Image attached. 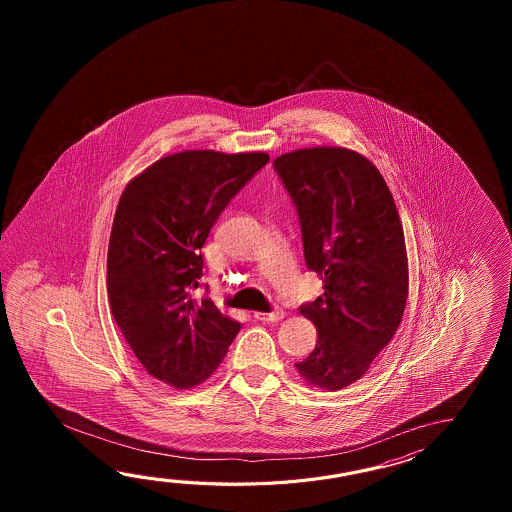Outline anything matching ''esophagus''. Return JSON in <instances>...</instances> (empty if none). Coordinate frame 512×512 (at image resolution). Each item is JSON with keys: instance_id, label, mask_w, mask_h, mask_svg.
<instances>
[{"instance_id": "esophagus-1", "label": "esophagus", "mask_w": 512, "mask_h": 512, "mask_svg": "<svg viewBox=\"0 0 512 512\" xmlns=\"http://www.w3.org/2000/svg\"><path fill=\"white\" fill-rule=\"evenodd\" d=\"M283 316H285V311L283 309H274L271 313H254V318H258L261 322H280Z\"/></svg>"}]
</instances>
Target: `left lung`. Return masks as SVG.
<instances>
[{"label":"left lung","instance_id":"8db88e82","mask_svg":"<svg viewBox=\"0 0 512 512\" xmlns=\"http://www.w3.org/2000/svg\"><path fill=\"white\" fill-rule=\"evenodd\" d=\"M272 166L298 210L305 263L324 280V294L300 307L315 324L316 348L294 366L307 384L337 392L370 370L401 324L403 223L381 172L360 153L315 146Z\"/></svg>","mask_w":512,"mask_h":512}]
</instances>
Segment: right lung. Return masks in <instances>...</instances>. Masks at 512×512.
Here are the masks:
<instances>
[{
    "mask_svg": "<svg viewBox=\"0 0 512 512\" xmlns=\"http://www.w3.org/2000/svg\"><path fill=\"white\" fill-rule=\"evenodd\" d=\"M269 163L263 152L186 150L133 177L108 247L111 313L146 371L177 390L207 381L241 324L190 291L201 249L230 199Z\"/></svg>",
    "mask_w": 512,
    "mask_h": 512,
    "instance_id": "obj_1",
    "label": "right lung"
}]
</instances>
